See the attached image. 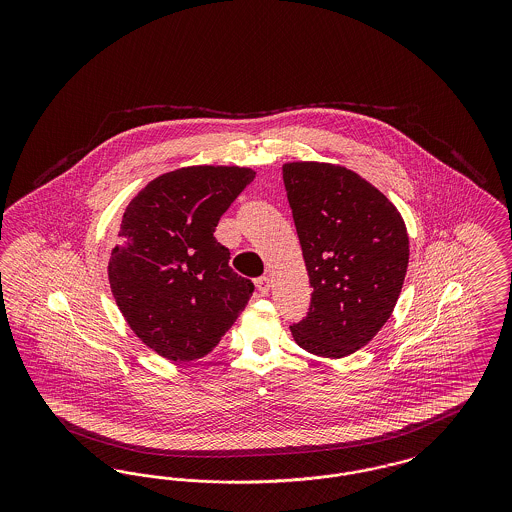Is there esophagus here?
<instances>
[{"label": "esophagus", "instance_id": "esophagus-1", "mask_svg": "<svg viewBox=\"0 0 512 512\" xmlns=\"http://www.w3.org/2000/svg\"><path fill=\"white\" fill-rule=\"evenodd\" d=\"M255 286H257L259 293L267 295V293L270 292V278H268V276H261V278H257V280H255Z\"/></svg>", "mask_w": 512, "mask_h": 512}]
</instances>
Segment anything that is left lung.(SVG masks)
<instances>
[{
	"mask_svg": "<svg viewBox=\"0 0 512 512\" xmlns=\"http://www.w3.org/2000/svg\"><path fill=\"white\" fill-rule=\"evenodd\" d=\"M293 222L313 286L295 343L326 359L365 347L391 317L409 267L405 220L357 172L318 161L282 165Z\"/></svg>",
	"mask_w": 512,
	"mask_h": 512,
	"instance_id": "1",
	"label": "left lung"
}]
</instances>
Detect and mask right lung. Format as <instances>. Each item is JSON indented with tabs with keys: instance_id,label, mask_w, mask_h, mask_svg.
<instances>
[{
	"instance_id": "right-lung-1",
	"label": "right lung",
	"mask_w": 512,
	"mask_h": 512,
	"mask_svg": "<svg viewBox=\"0 0 512 512\" xmlns=\"http://www.w3.org/2000/svg\"><path fill=\"white\" fill-rule=\"evenodd\" d=\"M253 178L249 167H182L153 178L124 209L109 286L130 330L167 361L211 353L253 293L213 236Z\"/></svg>"
}]
</instances>
